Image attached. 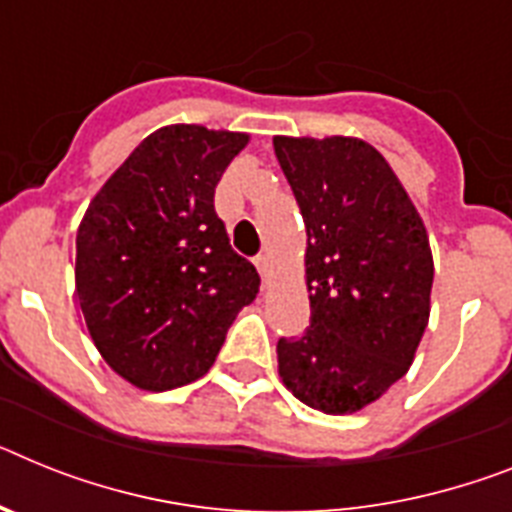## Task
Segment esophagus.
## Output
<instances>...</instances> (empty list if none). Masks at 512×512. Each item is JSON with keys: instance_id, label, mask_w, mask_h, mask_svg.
<instances>
[{"instance_id": "obj_1", "label": "esophagus", "mask_w": 512, "mask_h": 512, "mask_svg": "<svg viewBox=\"0 0 512 512\" xmlns=\"http://www.w3.org/2000/svg\"><path fill=\"white\" fill-rule=\"evenodd\" d=\"M255 268L260 270V276H263V281H268V276H270V257L268 255H257L255 257Z\"/></svg>"}]
</instances>
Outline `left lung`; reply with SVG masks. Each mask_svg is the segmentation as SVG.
<instances>
[{
  "mask_svg": "<svg viewBox=\"0 0 512 512\" xmlns=\"http://www.w3.org/2000/svg\"><path fill=\"white\" fill-rule=\"evenodd\" d=\"M307 229L309 328L278 341L283 385L322 414H354L409 372L435 263L422 216L359 137H273Z\"/></svg>",
  "mask_w": 512,
  "mask_h": 512,
  "instance_id": "left-lung-1",
  "label": "left lung"
}]
</instances>
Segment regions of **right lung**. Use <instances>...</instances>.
Segmentation results:
<instances>
[{"mask_svg": "<svg viewBox=\"0 0 512 512\" xmlns=\"http://www.w3.org/2000/svg\"><path fill=\"white\" fill-rule=\"evenodd\" d=\"M249 135L169 124L130 153L77 229L75 289L96 349L119 377L171 390L203 377L260 291L213 208Z\"/></svg>", "mask_w": 512, "mask_h": 512, "instance_id": "right-lung-1", "label": "right lung"}]
</instances>
